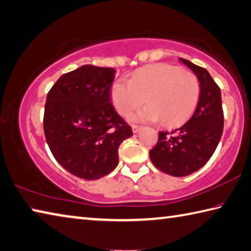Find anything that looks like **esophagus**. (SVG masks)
<instances>
[{"instance_id": "34e87169", "label": "esophagus", "mask_w": 251, "mask_h": 251, "mask_svg": "<svg viewBox=\"0 0 251 251\" xmlns=\"http://www.w3.org/2000/svg\"><path fill=\"white\" fill-rule=\"evenodd\" d=\"M131 128H133V131L136 134V133H138V131H139L141 128H143V127L138 126V125H133V126H131Z\"/></svg>"}]
</instances>
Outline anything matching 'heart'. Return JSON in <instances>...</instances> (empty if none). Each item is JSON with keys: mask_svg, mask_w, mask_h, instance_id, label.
<instances>
[{"mask_svg": "<svg viewBox=\"0 0 251 251\" xmlns=\"http://www.w3.org/2000/svg\"><path fill=\"white\" fill-rule=\"evenodd\" d=\"M200 82L192 72L177 66L158 63L144 67L113 84L112 100L121 115H128L145 102L148 105L135 114L134 120L176 125L193 113L200 98Z\"/></svg>", "mask_w": 251, "mask_h": 251, "instance_id": "heart-1", "label": "heart"}]
</instances>
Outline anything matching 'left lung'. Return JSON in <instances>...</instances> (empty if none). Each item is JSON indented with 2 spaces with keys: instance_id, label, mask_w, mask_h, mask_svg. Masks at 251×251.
I'll list each match as a JSON object with an SVG mask.
<instances>
[{
  "instance_id": "1",
  "label": "left lung",
  "mask_w": 251,
  "mask_h": 251,
  "mask_svg": "<svg viewBox=\"0 0 251 251\" xmlns=\"http://www.w3.org/2000/svg\"><path fill=\"white\" fill-rule=\"evenodd\" d=\"M179 60L199 79L201 91L198 105L184 124L169 131H159L158 143L149 156L160 171L185 176L201 169L215 151L224 128V113L221 89L208 71L186 59Z\"/></svg>"
}]
</instances>
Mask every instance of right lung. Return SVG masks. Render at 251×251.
I'll list each match as a JSON object with an SVG mask.
<instances>
[{"mask_svg": "<svg viewBox=\"0 0 251 251\" xmlns=\"http://www.w3.org/2000/svg\"><path fill=\"white\" fill-rule=\"evenodd\" d=\"M114 68L84 65L62 75L47 94L44 131L59 165L84 180H98L118 165V147L133 136L114 110Z\"/></svg>", "mask_w": 251, "mask_h": 251, "instance_id": "add662e5", "label": "right lung"}]
</instances>
